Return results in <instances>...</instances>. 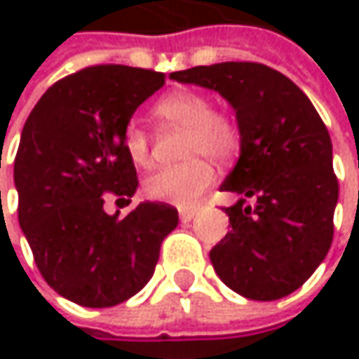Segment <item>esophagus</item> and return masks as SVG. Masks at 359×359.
Returning <instances> with one entry per match:
<instances>
[{
  "label": "esophagus",
  "mask_w": 359,
  "mask_h": 359,
  "mask_svg": "<svg viewBox=\"0 0 359 359\" xmlns=\"http://www.w3.org/2000/svg\"><path fill=\"white\" fill-rule=\"evenodd\" d=\"M180 222H191L195 218V210H180Z\"/></svg>",
  "instance_id": "34e87169"
}]
</instances>
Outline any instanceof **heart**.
Wrapping results in <instances>:
<instances>
[{
  "label": "heart",
  "mask_w": 359,
  "mask_h": 359,
  "mask_svg": "<svg viewBox=\"0 0 359 359\" xmlns=\"http://www.w3.org/2000/svg\"><path fill=\"white\" fill-rule=\"evenodd\" d=\"M156 116L187 128L184 156L193 158L177 166L158 168L145 179L143 191L154 201L191 208L214 182V168L205 156L218 162L231 160L239 149V130L226 116L212 111V104L195 91H175L164 95L156 104ZM122 143L133 164H147L149 137L139 124L133 122L124 128Z\"/></svg>",
  "instance_id": "obj_1"
}]
</instances>
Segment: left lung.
Listing matches in <instances>:
<instances>
[{
  "label": "left lung",
  "mask_w": 359,
  "mask_h": 359,
  "mask_svg": "<svg viewBox=\"0 0 359 359\" xmlns=\"http://www.w3.org/2000/svg\"><path fill=\"white\" fill-rule=\"evenodd\" d=\"M170 79L216 91L237 118L239 160L220 189L241 199L224 210L233 229L210 251L216 274L257 302L297 291L332 243L339 184L323 118L291 79L264 64L220 62Z\"/></svg>",
  "instance_id": "8db88e82"
}]
</instances>
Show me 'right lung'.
<instances>
[{
	"label": "right lung",
	"instance_id": "obj_1",
	"mask_svg": "<svg viewBox=\"0 0 359 359\" xmlns=\"http://www.w3.org/2000/svg\"><path fill=\"white\" fill-rule=\"evenodd\" d=\"M164 87V74L91 66L57 81L31 111L14 162L18 222L47 285L85 308H109L154 276L160 245L179 224L168 203L141 201L126 216L104 210V193L126 203L139 180L124 128Z\"/></svg>",
	"mask_w": 359,
	"mask_h": 359
}]
</instances>
